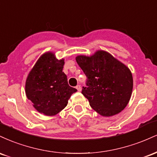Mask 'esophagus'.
<instances>
[{"instance_id": "esophagus-1", "label": "esophagus", "mask_w": 157, "mask_h": 157, "mask_svg": "<svg viewBox=\"0 0 157 157\" xmlns=\"http://www.w3.org/2000/svg\"><path fill=\"white\" fill-rule=\"evenodd\" d=\"M76 89H77V91H81V90H82V88H81V86H80V85H77V86H76Z\"/></svg>"}]
</instances>
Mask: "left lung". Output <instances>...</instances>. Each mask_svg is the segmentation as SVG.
I'll return each mask as SVG.
<instances>
[{
	"instance_id": "1",
	"label": "left lung",
	"mask_w": 157,
	"mask_h": 157,
	"mask_svg": "<svg viewBox=\"0 0 157 157\" xmlns=\"http://www.w3.org/2000/svg\"><path fill=\"white\" fill-rule=\"evenodd\" d=\"M76 61L87 77L82 94L99 114L111 117L126 107L133 89L130 69L111 54L98 50L91 56L79 55Z\"/></svg>"
}]
</instances>
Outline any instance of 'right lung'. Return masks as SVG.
I'll return each mask as SVG.
<instances>
[{
  "instance_id": "obj_1",
  "label": "right lung",
  "mask_w": 157,
  "mask_h": 157,
  "mask_svg": "<svg viewBox=\"0 0 157 157\" xmlns=\"http://www.w3.org/2000/svg\"><path fill=\"white\" fill-rule=\"evenodd\" d=\"M64 63V59L57 60L55 54L48 52L40 56L27 77V98L38 112L46 116L62 111L77 91L68 86L67 76L63 72Z\"/></svg>"
}]
</instances>
